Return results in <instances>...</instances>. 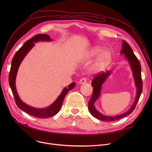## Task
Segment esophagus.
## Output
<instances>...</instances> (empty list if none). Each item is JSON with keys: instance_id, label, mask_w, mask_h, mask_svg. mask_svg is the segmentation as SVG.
I'll return each instance as SVG.
<instances>
[{"instance_id": "obj_1", "label": "esophagus", "mask_w": 152, "mask_h": 152, "mask_svg": "<svg viewBox=\"0 0 152 152\" xmlns=\"http://www.w3.org/2000/svg\"><path fill=\"white\" fill-rule=\"evenodd\" d=\"M87 82V80L86 78H82L80 79V81H79V84H84L85 83H86Z\"/></svg>"}]
</instances>
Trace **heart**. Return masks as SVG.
Instances as JSON below:
<instances>
[{"mask_svg": "<svg viewBox=\"0 0 152 152\" xmlns=\"http://www.w3.org/2000/svg\"><path fill=\"white\" fill-rule=\"evenodd\" d=\"M102 50L103 49L102 47H94L84 56V61H90L99 55L94 61L91 68L94 73H100L104 71L111 61L112 56L111 52L108 50H105L102 53Z\"/></svg>", "mask_w": 152, "mask_h": 152, "instance_id": "1", "label": "heart"}]
</instances>
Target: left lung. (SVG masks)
<instances>
[{
    "instance_id": "obj_1",
    "label": "left lung",
    "mask_w": 152,
    "mask_h": 152,
    "mask_svg": "<svg viewBox=\"0 0 152 152\" xmlns=\"http://www.w3.org/2000/svg\"><path fill=\"white\" fill-rule=\"evenodd\" d=\"M121 54H124L126 60L128 61L129 66L131 69L132 76L134 81V84L136 87V94H135V99L131 108L123 114L116 116H109L103 115L95 108V103L99 97L100 96L102 85L105 83L107 79L110 77L111 71H108L107 73H103L99 75H97L94 77L92 81L91 85L93 87V93L92 97L88 103V108L91 114L98 119L105 121H113L118 119H121L127 115L131 114L134 110L137 103L139 99V97L142 92V81L141 77V66L140 63L136 57L131 49L130 45L127 44L124 40H123L122 49L120 52Z\"/></svg>"
}]
</instances>
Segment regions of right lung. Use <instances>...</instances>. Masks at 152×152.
<instances>
[{"instance_id":"obj_1","label":"right lung","mask_w":152,"mask_h":152,"mask_svg":"<svg viewBox=\"0 0 152 152\" xmlns=\"http://www.w3.org/2000/svg\"><path fill=\"white\" fill-rule=\"evenodd\" d=\"M52 41V39L49 35L43 34L36 35L28 40L15 54L12 61V65L9 73V85L13 92L16 104L20 109L25 111L26 113L38 118H47L57 114L62 106L64 98L66 96V95L69 91L73 89L76 85L75 83H72L67 87H65L62 90L57 99L50 105L46 108H37L29 106L25 102H23L19 97L17 89H16L15 81L18 70L22 61L25 58L28 52L32 49V48L34 46L36 42H38L39 41L50 42Z\"/></svg>"}]
</instances>
